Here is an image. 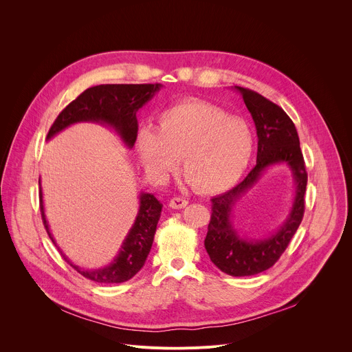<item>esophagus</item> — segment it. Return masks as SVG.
I'll return each instance as SVG.
<instances>
[{"instance_id": "obj_1", "label": "esophagus", "mask_w": 352, "mask_h": 352, "mask_svg": "<svg viewBox=\"0 0 352 352\" xmlns=\"http://www.w3.org/2000/svg\"><path fill=\"white\" fill-rule=\"evenodd\" d=\"M168 205L173 209H184L188 205V200L182 199V197H173L168 202Z\"/></svg>"}]
</instances>
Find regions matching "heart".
Listing matches in <instances>:
<instances>
[{
	"mask_svg": "<svg viewBox=\"0 0 352 352\" xmlns=\"http://www.w3.org/2000/svg\"><path fill=\"white\" fill-rule=\"evenodd\" d=\"M135 148L146 171L163 181L179 159V173L200 195H213L234 185L254 153L248 124L227 117L221 109L186 100L164 110L157 131L142 128Z\"/></svg>",
	"mask_w": 352,
	"mask_h": 352,
	"instance_id": "heart-1",
	"label": "heart"
}]
</instances>
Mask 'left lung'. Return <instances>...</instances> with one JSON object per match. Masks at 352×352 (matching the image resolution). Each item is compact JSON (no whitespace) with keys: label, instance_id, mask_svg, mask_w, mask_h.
I'll return each instance as SVG.
<instances>
[{"label":"left lung","instance_id":"obj_1","mask_svg":"<svg viewBox=\"0 0 352 352\" xmlns=\"http://www.w3.org/2000/svg\"><path fill=\"white\" fill-rule=\"evenodd\" d=\"M235 89L242 94L243 103L256 126L259 139L256 166L236 186L212 199V216L205 248L210 261L221 272L234 277H243L270 269L284 254L304 219L308 174L296 128L285 111L254 90L241 86H235ZM280 162H285L292 168L296 181L292 212L283 226L270 237L243 240L230 223L233 208L267 166Z\"/></svg>","mask_w":352,"mask_h":352}]
</instances>
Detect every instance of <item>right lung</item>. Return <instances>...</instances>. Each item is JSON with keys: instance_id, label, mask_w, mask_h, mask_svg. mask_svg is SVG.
Masks as SVG:
<instances>
[{"instance_id": "add662e5", "label": "right lung", "mask_w": 352, "mask_h": 352, "mask_svg": "<svg viewBox=\"0 0 352 352\" xmlns=\"http://www.w3.org/2000/svg\"><path fill=\"white\" fill-rule=\"evenodd\" d=\"M160 83L143 85H98L86 89L72 103H69L56 118L47 133V139L76 122H98L113 126L124 143L131 148L138 135L136 111L160 90ZM40 184V179H38ZM140 205L136 220L122 242L117 258L106 267L97 270H82L72 265L65 255L64 259L83 277L103 284L124 283L132 278L144 265L152 249L155 232L162 214L163 205L152 193H140ZM40 212L47 234L56 243L44 214L43 196L40 190ZM63 254V252H61Z\"/></svg>"}]
</instances>
